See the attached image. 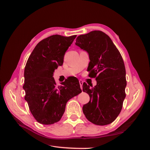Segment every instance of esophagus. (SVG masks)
Masks as SVG:
<instances>
[{"instance_id":"esophagus-1","label":"esophagus","mask_w":150,"mask_h":150,"mask_svg":"<svg viewBox=\"0 0 150 150\" xmlns=\"http://www.w3.org/2000/svg\"><path fill=\"white\" fill-rule=\"evenodd\" d=\"M79 84H80V86H81V88L82 89V88H83V84L84 81H83L82 79H79Z\"/></svg>"}]
</instances>
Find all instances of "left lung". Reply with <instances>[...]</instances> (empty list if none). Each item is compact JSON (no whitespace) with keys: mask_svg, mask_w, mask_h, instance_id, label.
Here are the masks:
<instances>
[{"mask_svg":"<svg viewBox=\"0 0 150 150\" xmlns=\"http://www.w3.org/2000/svg\"><path fill=\"white\" fill-rule=\"evenodd\" d=\"M76 46L89 54L88 67L96 85L83 83V91L90 98L83 111L92 123L104 126L111 123L120 113L126 97V69L118 49L109 36L100 30L79 35Z\"/></svg>","mask_w":150,"mask_h":150,"instance_id":"1","label":"left lung"}]
</instances>
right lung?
Here are the masks:
<instances>
[{"label":"right lung","instance_id":"obj_1","mask_svg":"<svg viewBox=\"0 0 150 150\" xmlns=\"http://www.w3.org/2000/svg\"><path fill=\"white\" fill-rule=\"evenodd\" d=\"M76 35H53L40 41L32 52L24 69L23 89L29 110L38 122L52 125L59 121L67 102L82 92L78 79L72 78L57 86L54 70L62 66L65 52Z\"/></svg>","mask_w":150,"mask_h":150}]
</instances>
